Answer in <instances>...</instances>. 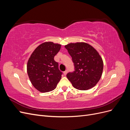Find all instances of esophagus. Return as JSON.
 Returning a JSON list of instances; mask_svg holds the SVG:
<instances>
[{
  "label": "esophagus",
  "instance_id": "obj_1",
  "mask_svg": "<svg viewBox=\"0 0 130 130\" xmlns=\"http://www.w3.org/2000/svg\"><path fill=\"white\" fill-rule=\"evenodd\" d=\"M63 74H64V75H66V74H67V70H66V71H64V72H63Z\"/></svg>",
  "mask_w": 130,
  "mask_h": 130
}]
</instances>
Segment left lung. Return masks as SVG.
I'll list each match as a JSON object with an SVG mask.
<instances>
[{
    "label": "left lung",
    "mask_w": 130,
    "mask_h": 130,
    "mask_svg": "<svg viewBox=\"0 0 130 130\" xmlns=\"http://www.w3.org/2000/svg\"><path fill=\"white\" fill-rule=\"evenodd\" d=\"M64 47L74 64V71L67 74L73 87L82 90L94 87L100 80L103 71V61L99 53L85 42L69 43Z\"/></svg>",
    "instance_id": "obj_1"
}]
</instances>
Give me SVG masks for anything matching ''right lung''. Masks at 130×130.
<instances>
[{"instance_id": "add662e5", "label": "right lung", "mask_w": 130, "mask_h": 130, "mask_svg": "<svg viewBox=\"0 0 130 130\" xmlns=\"http://www.w3.org/2000/svg\"><path fill=\"white\" fill-rule=\"evenodd\" d=\"M61 46L52 42L43 43L35 49L27 61L29 79L34 87L42 93L54 90L61 80L62 73L54 59Z\"/></svg>"}]
</instances>
